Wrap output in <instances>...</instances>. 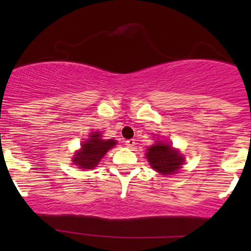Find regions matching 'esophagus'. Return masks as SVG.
<instances>
[{"mask_svg":"<svg viewBox=\"0 0 251 251\" xmlns=\"http://www.w3.org/2000/svg\"><path fill=\"white\" fill-rule=\"evenodd\" d=\"M126 145L128 146L129 149H132V147L136 145V142H135V139H128V140H126Z\"/></svg>","mask_w":251,"mask_h":251,"instance_id":"34e87169","label":"esophagus"}]
</instances>
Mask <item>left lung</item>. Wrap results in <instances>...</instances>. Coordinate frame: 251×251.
<instances>
[{
    "label": "left lung",
    "mask_w": 251,
    "mask_h": 251,
    "mask_svg": "<svg viewBox=\"0 0 251 251\" xmlns=\"http://www.w3.org/2000/svg\"><path fill=\"white\" fill-rule=\"evenodd\" d=\"M145 155L150 166L164 176L176 174L185 161V157L179 153V151L162 142H156L154 145L150 146Z\"/></svg>",
    "instance_id": "1"
}]
</instances>
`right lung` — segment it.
<instances>
[{
    "instance_id": "obj_1",
    "label": "right lung",
    "mask_w": 251,
    "mask_h": 251,
    "mask_svg": "<svg viewBox=\"0 0 251 251\" xmlns=\"http://www.w3.org/2000/svg\"><path fill=\"white\" fill-rule=\"evenodd\" d=\"M115 145L116 140L114 139H102L101 132H91L89 138L81 145V149L75 152L72 161L81 169H94L107 151Z\"/></svg>"
}]
</instances>
